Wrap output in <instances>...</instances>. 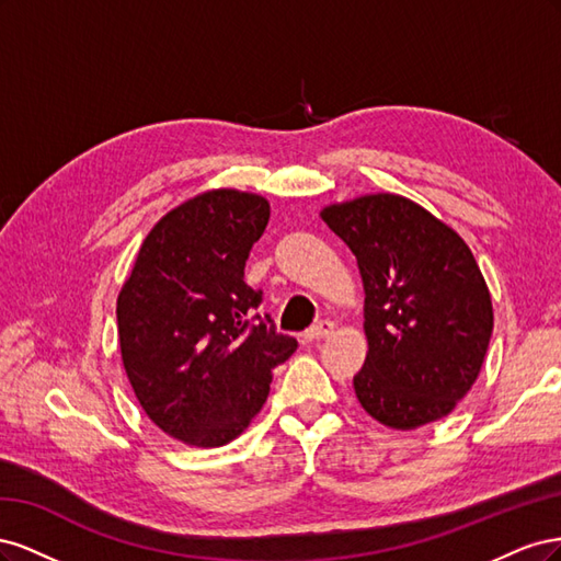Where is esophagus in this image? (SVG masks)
<instances>
[{"instance_id":"34e87169","label":"esophagus","mask_w":561,"mask_h":561,"mask_svg":"<svg viewBox=\"0 0 561 561\" xmlns=\"http://www.w3.org/2000/svg\"><path fill=\"white\" fill-rule=\"evenodd\" d=\"M334 332L332 320H320L311 330L304 332V342H320V339H328Z\"/></svg>"}]
</instances>
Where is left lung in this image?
<instances>
[{
	"label": "left lung",
	"mask_w": 561,
	"mask_h": 561,
	"mask_svg": "<svg viewBox=\"0 0 561 561\" xmlns=\"http://www.w3.org/2000/svg\"><path fill=\"white\" fill-rule=\"evenodd\" d=\"M358 260L367 358L353 377L363 410L396 431L454 412L478 381L494 309L470 248L443 219L398 194L320 210Z\"/></svg>",
	"instance_id": "8db88e82"
}]
</instances>
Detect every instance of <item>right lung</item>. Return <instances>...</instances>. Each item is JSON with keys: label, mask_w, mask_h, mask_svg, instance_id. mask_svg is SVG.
I'll return each instance as SVG.
<instances>
[{"label": "right lung", "mask_w": 561, "mask_h": 561, "mask_svg": "<svg viewBox=\"0 0 561 561\" xmlns=\"http://www.w3.org/2000/svg\"><path fill=\"white\" fill-rule=\"evenodd\" d=\"M268 201L210 190L151 227L116 299L118 346L145 414L190 447H222L257 416L271 369L297 351L243 280Z\"/></svg>", "instance_id": "obj_1"}]
</instances>
